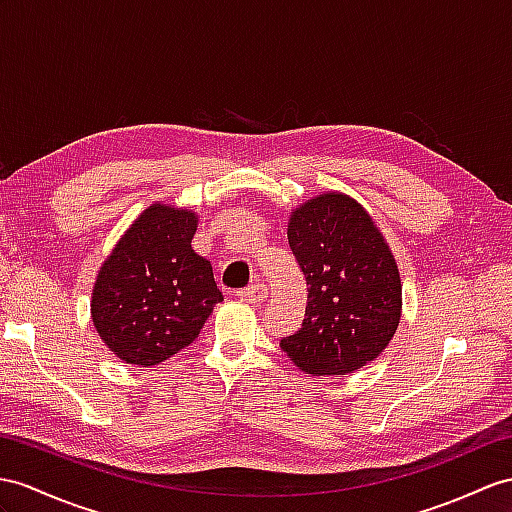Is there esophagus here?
Segmentation results:
<instances>
[{
  "instance_id": "obj_1",
  "label": "esophagus",
  "mask_w": 512,
  "mask_h": 512,
  "mask_svg": "<svg viewBox=\"0 0 512 512\" xmlns=\"http://www.w3.org/2000/svg\"><path fill=\"white\" fill-rule=\"evenodd\" d=\"M269 291H267V284L265 282H256L252 286H247V289L239 291V297L247 304H263L267 299Z\"/></svg>"
}]
</instances>
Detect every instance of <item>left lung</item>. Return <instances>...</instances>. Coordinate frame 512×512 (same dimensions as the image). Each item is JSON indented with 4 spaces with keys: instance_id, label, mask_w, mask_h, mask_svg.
I'll list each match as a JSON object with an SVG mask.
<instances>
[{
    "instance_id": "1",
    "label": "left lung",
    "mask_w": 512,
    "mask_h": 512,
    "mask_svg": "<svg viewBox=\"0 0 512 512\" xmlns=\"http://www.w3.org/2000/svg\"><path fill=\"white\" fill-rule=\"evenodd\" d=\"M289 245L304 271L302 328L280 341L293 363L315 376H345L378 358L402 317L395 258L367 210L343 193L295 208Z\"/></svg>"
}]
</instances>
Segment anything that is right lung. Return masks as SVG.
Here are the masks:
<instances>
[{
  "instance_id": "obj_1",
  "label": "right lung",
  "mask_w": 512,
  "mask_h": 512,
  "mask_svg": "<svg viewBox=\"0 0 512 512\" xmlns=\"http://www.w3.org/2000/svg\"><path fill=\"white\" fill-rule=\"evenodd\" d=\"M197 215L152 204L97 273L95 330L130 365L152 367L191 345L223 295L213 267L191 247Z\"/></svg>"
}]
</instances>
